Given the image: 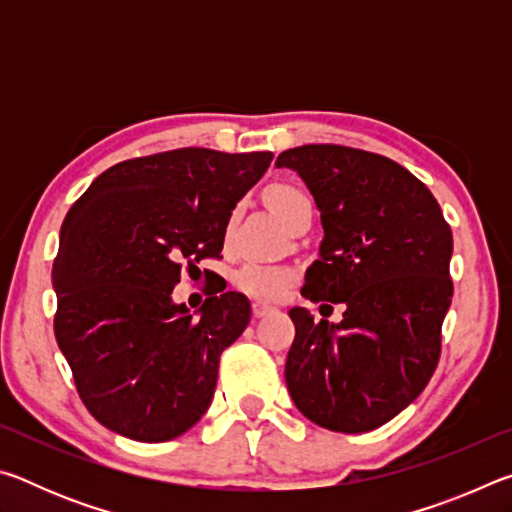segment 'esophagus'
Returning a JSON list of instances; mask_svg holds the SVG:
<instances>
[{
  "label": "esophagus",
  "instance_id": "34e87169",
  "mask_svg": "<svg viewBox=\"0 0 512 512\" xmlns=\"http://www.w3.org/2000/svg\"><path fill=\"white\" fill-rule=\"evenodd\" d=\"M271 311H273V307L266 305V302H253V316L262 318L266 314H271Z\"/></svg>",
  "mask_w": 512,
  "mask_h": 512
}]
</instances>
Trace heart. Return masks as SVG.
<instances>
[{"instance_id": "heart-1", "label": "heart", "mask_w": 512, "mask_h": 512, "mask_svg": "<svg viewBox=\"0 0 512 512\" xmlns=\"http://www.w3.org/2000/svg\"><path fill=\"white\" fill-rule=\"evenodd\" d=\"M266 203L271 205V210L280 216V219L289 225L296 223L305 212H314V203L311 196L296 185L287 183H275L266 189ZM239 216V207H235L225 219L223 237L230 241L232 230H235ZM293 268L284 264H268V262H255L250 259L235 273V284L239 291H244L246 296H253L259 300H280L287 296V291L293 284Z\"/></svg>"}]
</instances>
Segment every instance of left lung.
Returning a JSON list of instances; mask_svg holds the SVG:
<instances>
[{"label": "left lung", "instance_id": "1", "mask_svg": "<svg viewBox=\"0 0 512 512\" xmlns=\"http://www.w3.org/2000/svg\"><path fill=\"white\" fill-rule=\"evenodd\" d=\"M275 164L305 180L325 230L302 296L345 305L336 325L305 307L289 311L291 400L318 427L372 431L406 409L438 366L454 296L452 230L427 185L384 155L307 144Z\"/></svg>", "mask_w": 512, "mask_h": 512}]
</instances>
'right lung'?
Here are the masks:
<instances>
[{"label":"right lung","mask_w":512,"mask_h":512,"mask_svg":"<svg viewBox=\"0 0 512 512\" xmlns=\"http://www.w3.org/2000/svg\"><path fill=\"white\" fill-rule=\"evenodd\" d=\"M271 160L196 146L144 155L103 171L69 207L51 271L54 332L103 427L164 443L210 409L221 352L246 329L250 302L216 284L196 318L171 293L185 266L219 259L225 219Z\"/></svg>","instance_id":"right-lung-1"}]
</instances>
